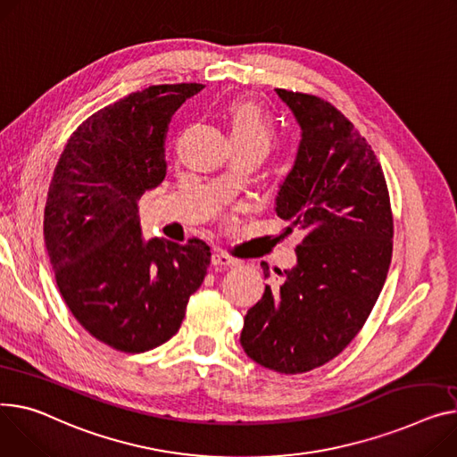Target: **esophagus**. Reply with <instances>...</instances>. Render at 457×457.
<instances>
[{"label":"esophagus","instance_id":"obj_1","mask_svg":"<svg viewBox=\"0 0 457 457\" xmlns=\"http://www.w3.org/2000/svg\"><path fill=\"white\" fill-rule=\"evenodd\" d=\"M211 262H212V266H237L238 262L235 261V259H231L229 255H226V253H212L211 255Z\"/></svg>","mask_w":457,"mask_h":457}]
</instances>
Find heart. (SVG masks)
Masks as SVG:
<instances>
[{
  "label": "heart",
  "mask_w": 457,
  "mask_h": 457,
  "mask_svg": "<svg viewBox=\"0 0 457 457\" xmlns=\"http://www.w3.org/2000/svg\"><path fill=\"white\" fill-rule=\"evenodd\" d=\"M229 137L231 143L268 150L273 141V129L257 106L235 101L229 106Z\"/></svg>",
  "instance_id": "b5f03b06"
}]
</instances>
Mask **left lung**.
Wrapping results in <instances>:
<instances>
[{"instance_id": "1", "label": "left lung", "mask_w": 457, "mask_h": 457, "mask_svg": "<svg viewBox=\"0 0 457 457\" xmlns=\"http://www.w3.org/2000/svg\"><path fill=\"white\" fill-rule=\"evenodd\" d=\"M276 94L301 139L273 209L305 238L295 266L278 271L279 288L266 285L248 311L240 345L259 366L295 375L338 356L366 323L387 278L393 219L382 167L351 120L316 96Z\"/></svg>"}]
</instances>
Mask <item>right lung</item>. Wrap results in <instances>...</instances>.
<instances>
[{
  "label": "right lung",
  "mask_w": 457,
  "mask_h": 457,
  "mask_svg": "<svg viewBox=\"0 0 457 457\" xmlns=\"http://www.w3.org/2000/svg\"><path fill=\"white\" fill-rule=\"evenodd\" d=\"M202 87L148 86L99 110L73 132L51 179L44 238L56 287L75 320L117 351L170 340L211 262L198 238L145 240L137 215L167 174L172 113Z\"/></svg>",
  "instance_id": "right-lung-1"
}]
</instances>
